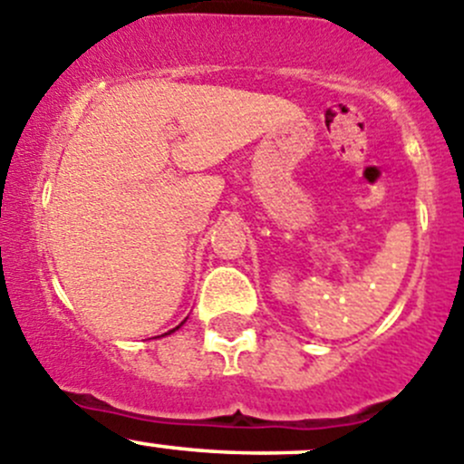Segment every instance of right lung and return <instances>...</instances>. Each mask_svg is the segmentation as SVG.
<instances>
[{
  "instance_id": "obj_1",
  "label": "right lung",
  "mask_w": 464,
  "mask_h": 464,
  "mask_svg": "<svg viewBox=\"0 0 464 464\" xmlns=\"http://www.w3.org/2000/svg\"><path fill=\"white\" fill-rule=\"evenodd\" d=\"M175 330H179V325H177V327H175ZM175 330H170V332H175ZM170 332H168V334H170Z\"/></svg>"
}]
</instances>
